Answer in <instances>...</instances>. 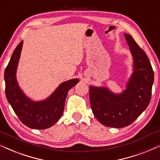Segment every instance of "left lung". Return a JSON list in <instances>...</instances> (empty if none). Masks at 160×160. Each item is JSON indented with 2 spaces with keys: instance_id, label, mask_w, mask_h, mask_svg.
<instances>
[{
  "instance_id": "8db88e82",
  "label": "left lung",
  "mask_w": 160,
  "mask_h": 160,
  "mask_svg": "<svg viewBox=\"0 0 160 160\" xmlns=\"http://www.w3.org/2000/svg\"><path fill=\"white\" fill-rule=\"evenodd\" d=\"M134 60V72L121 94L106 88L90 87L93 115L103 125L123 128L132 123L150 103L153 71L146 53L129 34H124Z\"/></svg>"
}]
</instances>
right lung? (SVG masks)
Wrapping results in <instances>:
<instances>
[{
    "label": "right lung",
    "instance_id": "right-lung-1",
    "mask_svg": "<svg viewBox=\"0 0 160 160\" xmlns=\"http://www.w3.org/2000/svg\"><path fill=\"white\" fill-rule=\"evenodd\" d=\"M22 47V41L14 49L4 72L6 96L22 123L35 129H45L62 117L68 91L79 82L78 78L62 83L51 96L42 101H33L22 92L16 79V70Z\"/></svg>",
    "mask_w": 160,
    "mask_h": 160
}]
</instances>
